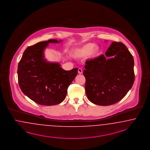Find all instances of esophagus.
I'll return each mask as SVG.
<instances>
[{"label": "esophagus", "instance_id": "1", "mask_svg": "<svg viewBox=\"0 0 150 150\" xmlns=\"http://www.w3.org/2000/svg\"><path fill=\"white\" fill-rule=\"evenodd\" d=\"M78 73H79V74H81L83 73V70H82L81 68H79V69H78Z\"/></svg>", "mask_w": 150, "mask_h": 150}]
</instances>
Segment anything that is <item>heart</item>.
Instances as JSON below:
<instances>
[{
    "label": "heart",
    "mask_w": 150,
    "mask_h": 150,
    "mask_svg": "<svg viewBox=\"0 0 150 150\" xmlns=\"http://www.w3.org/2000/svg\"><path fill=\"white\" fill-rule=\"evenodd\" d=\"M95 46L93 43H88L82 47L76 49L74 52V55L78 58H83L90 56L91 57H95L100 53V48Z\"/></svg>",
    "instance_id": "obj_1"
}]
</instances>
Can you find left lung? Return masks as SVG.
I'll return each mask as SVG.
<instances>
[{
  "mask_svg": "<svg viewBox=\"0 0 150 150\" xmlns=\"http://www.w3.org/2000/svg\"><path fill=\"white\" fill-rule=\"evenodd\" d=\"M110 56L114 57L106 59ZM85 63V91L91 103L102 106L114 104L131 89L134 81V60L123 43L112 42L105 56L101 54Z\"/></svg>",
  "mask_w": 150,
  "mask_h": 150,
  "instance_id": "8db88e82",
  "label": "left lung"
}]
</instances>
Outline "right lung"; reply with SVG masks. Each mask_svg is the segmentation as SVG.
<instances>
[{
	"mask_svg": "<svg viewBox=\"0 0 150 150\" xmlns=\"http://www.w3.org/2000/svg\"><path fill=\"white\" fill-rule=\"evenodd\" d=\"M57 42L56 40H49L28 47L18 63L21 89L40 105H54L62 102L78 74V68L66 71L58 63H50L44 59L43 50L48 43Z\"/></svg>",
	"mask_w": 150,
	"mask_h": 150,
	"instance_id": "right-lung-1",
	"label": "right lung"
}]
</instances>
